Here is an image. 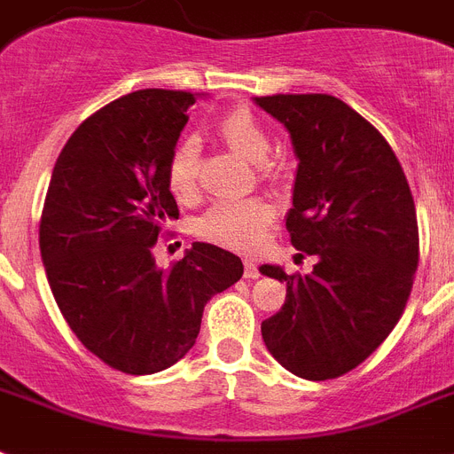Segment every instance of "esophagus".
<instances>
[{"label":"esophagus","instance_id":"1","mask_svg":"<svg viewBox=\"0 0 454 454\" xmlns=\"http://www.w3.org/2000/svg\"><path fill=\"white\" fill-rule=\"evenodd\" d=\"M245 278L247 279H259L261 278L259 265L254 263L252 259H245Z\"/></svg>","mask_w":454,"mask_h":454}]
</instances>
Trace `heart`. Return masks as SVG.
<instances>
[{
	"label": "heart",
	"instance_id": "b5f03b06",
	"mask_svg": "<svg viewBox=\"0 0 454 454\" xmlns=\"http://www.w3.org/2000/svg\"><path fill=\"white\" fill-rule=\"evenodd\" d=\"M219 135L252 163H265L270 156V139L263 125L256 121L249 109L238 106L219 121ZM198 137L189 135L176 144L168 160V186L175 198L186 200L195 193L198 184ZM275 221V209L261 198H245V200H219L205 209L198 219L195 231L202 239L212 245L249 252L256 249L265 239Z\"/></svg>",
	"mask_w": 454,
	"mask_h": 454
}]
</instances>
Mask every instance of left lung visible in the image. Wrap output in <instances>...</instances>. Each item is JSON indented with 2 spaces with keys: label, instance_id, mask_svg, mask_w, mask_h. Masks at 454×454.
Instances as JSON below:
<instances>
[{
  "label": "left lung",
  "instance_id": "left-lung-1",
  "mask_svg": "<svg viewBox=\"0 0 454 454\" xmlns=\"http://www.w3.org/2000/svg\"><path fill=\"white\" fill-rule=\"evenodd\" d=\"M256 105L285 123L298 158L291 245L317 256L286 282V301L261 324L268 352L298 378L331 380L380 348L406 310L419 235L411 186L380 132L333 95H268Z\"/></svg>",
  "mask_w": 454,
  "mask_h": 454
}]
</instances>
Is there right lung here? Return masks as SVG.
<instances>
[{"mask_svg": "<svg viewBox=\"0 0 454 454\" xmlns=\"http://www.w3.org/2000/svg\"><path fill=\"white\" fill-rule=\"evenodd\" d=\"M195 99L146 88L102 106L60 151L43 202L39 249L55 303L83 348L130 375L182 359L209 298L245 272L207 242H193L169 270L151 252L179 219L168 160Z\"/></svg>", "mask_w": 454, "mask_h": 454, "instance_id": "right-lung-1", "label": "right lung"}]
</instances>
